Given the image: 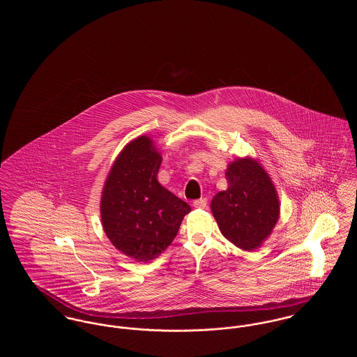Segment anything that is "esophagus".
Returning <instances> with one entry per match:
<instances>
[{
  "mask_svg": "<svg viewBox=\"0 0 357 357\" xmlns=\"http://www.w3.org/2000/svg\"><path fill=\"white\" fill-rule=\"evenodd\" d=\"M192 204H194V207H197V208H204V207L207 206V199H206V198H199V199L194 201Z\"/></svg>",
  "mask_w": 357,
  "mask_h": 357,
  "instance_id": "obj_1",
  "label": "esophagus"
}]
</instances>
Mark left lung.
<instances>
[{"mask_svg":"<svg viewBox=\"0 0 357 357\" xmlns=\"http://www.w3.org/2000/svg\"><path fill=\"white\" fill-rule=\"evenodd\" d=\"M227 188L211 201L222 234L239 249L255 250L271 236L280 217V201L269 174L252 158L227 166Z\"/></svg>","mask_w":357,"mask_h":357,"instance_id":"obj_1","label":"left lung"}]
</instances>
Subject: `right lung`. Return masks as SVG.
Returning <instances> with one entry per match:
<instances>
[{"instance_id": "1", "label": "right lung", "mask_w": 357, "mask_h": 357, "mask_svg": "<svg viewBox=\"0 0 357 357\" xmlns=\"http://www.w3.org/2000/svg\"><path fill=\"white\" fill-rule=\"evenodd\" d=\"M160 163L153 140L139 136L118 155L102 188V229L118 250L137 262L165 252L191 211L158 182Z\"/></svg>"}]
</instances>
